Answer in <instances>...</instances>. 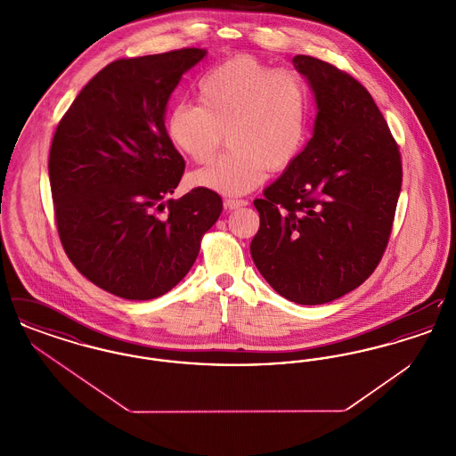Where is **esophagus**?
Instances as JSON below:
<instances>
[{
    "mask_svg": "<svg viewBox=\"0 0 456 456\" xmlns=\"http://www.w3.org/2000/svg\"><path fill=\"white\" fill-rule=\"evenodd\" d=\"M225 207L229 208V210H238L240 207H246L248 205V200H238V198H227L225 201Z\"/></svg>",
    "mask_w": 456,
    "mask_h": 456,
    "instance_id": "obj_1",
    "label": "esophagus"
}]
</instances>
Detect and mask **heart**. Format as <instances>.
<instances>
[{"label":"heart","instance_id":"obj_1","mask_svg":"<svg viewBox=\"0 0 456 456\" xmlns=\"http://www.w3.org/2000/svg\"><path fill=\"white\" fill-rule=\"evenodd\" d=\"M200 106L177 104L167 134L179 152L203 164L222 147L231 151L190 175L198 188L220 195L253 191L268 169H287L307 138L309 97L301 77L239 54L210 69L198 84Z\"/></svg>","mask_w":456,"mask_h":456}]
</instances>
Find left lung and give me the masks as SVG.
I'll list each match as a JSON object with an SVG mask.
<instances>
[{"label": "left lung", "instance_id": "left-lung-1", "mask_svg": "<svg viewBox=\"0 0 456 456\" xmlns=\"http://www.w3.org/2000/svg\"><path fill=\"white\" fill-rule=\"evenodd\" d=\"M314 92L313 138L255 200L251 256L282 297L331 303L376 270L402 188V157L370 94L318 58L292 60Z\"/></svg>", "mask_w": 456, "mask_h": 456}]
</instances>
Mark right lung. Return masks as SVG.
Returning a JSON list of instances; mask_svg holds the SVG:
<instances>
[{"label":"right lung","instance_id":"obj_1","mask_svg":"<svg viewBox=\"0 0 456 456\" xmlns=\"http://www.w3.org/2000/svg\"><path fill=\"white\" fill-rule=\"evenodd\" d=\"M205 54L184 47L109 63L53 136L49 183L65 253L118 297L149 301L169 292L220 217V196L205 188L166 200L186 166L166 130V106Z\"/></svg>","mask_w":456,"mask_h":456}]
</instances>
